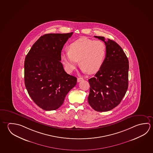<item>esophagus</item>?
<instances>
[{
    "instance_id": "1",
    "label": "esophagus",
    "mask_w": 153,
    "mask_h": 153,
    "mask_svg": "<svg viewBox=\"0 0 153 153\" xmlns=\"http://www.w3.org/2000/svg\"><path fill=\"white\" fill-rule=\"evenodd\" d=\"M83 80V78L79 77L77 78V82H80V81Z\"/></svg>"
}]
</instances>
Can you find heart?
Segmentation results:
<instances>
[{"label": "heart", "mask_w": 153, "mask_h": 153, "mask_svg": "<svg viewBox=\"0 0 153 153\" xmlns=\"http://www.w3.org/2000/svg\"><path fill=\"white\" fill-rule=\"evenodd\" d=\"M64 50L61 59L69 72L75 69L78 60L83 72L94 74L102 67L106 55V46L101 41H94L85 37L73 41Z\"/></svg>", "instance_id": "heart-1"}]
</instances>
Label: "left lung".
I'll return each mask as SVG.
<instances>
[{
	"label": "left lung",
	"mask_w": 153,
	"mask_h": 153,
	"mask_svg": "<svg viewBox=\"0 0 153 153\" xmlns=\"http://www.w3.org/2000/svg\"><path fill=\"white\" fill-rule=\"evenodd\" d=\"M104 42L106 56L100 70L88 79L90 85L88 100L98 112L112 110L120 103L128 86L129 62L120 46L103 36H94Z\"/></svg>",
	"instance_id": "8db88e82"
}]
</instances>
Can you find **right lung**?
Here are the masks:
<instances>
[{
  "mask_svg": "<svg viewBox=\"0 0 153 153\" xmlns=\"http://www.w3.org/2000/svg\"><path fill=\"white\" fill-rule=\"evenodd\" d=\"M73 33L41 36L25 58L26 88L33 102L43 110L59 108L76 85L77 78L68 74L61 62L62 48Z\"/></svg>",
  "mask_w": 153,
  "mask_h": 153,
  "instance_id": "1",
  "label": "right lung"
}]
</instances>
